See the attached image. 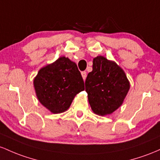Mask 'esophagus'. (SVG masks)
<instances>
[{
	"label": "esophagus",
	"instance_id": "34e87169",
	"mask_svg": "<svg viewBox=\"0 0 160 160\" xmlns=\"http://www.w3.org/2000/svg\"><path fill=\"white\" fill-rule=\"evenodd\" d=\"M82 78H83V79L85 80L86 77H87V72H86L85 71L82 72Z\"/></svg>",
	"mask_w": 160,
	"mask_h": 160
}]
</instances>
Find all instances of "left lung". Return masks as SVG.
Returning a JSON list of instances; mask_svg holds the SVG:
<instances>
[{
	"mask_svg": "<svg viewBox=\"0 0 160 160\" xmlns=\"http://www.w3.org/2000/svg\"><path fill=\"white\" fill-rule=\"evenodd\" d=\"M130 84L116 62L103 56L93 60V70L85 80V91L91 109L100 116L111 114L122 103Z\"/></svg>",
	"mask_w": 160,
	"mask_h": 160,
	"instance_id": "1",
	"label": "left lung"
}]
</instances>
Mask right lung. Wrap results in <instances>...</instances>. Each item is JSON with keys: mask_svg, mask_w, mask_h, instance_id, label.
<instances>
[{"mask_svg": "<svg viewBox=\"0 0 160 160\" xmlns=\"http://www.w3.org/2000/svg\"><path fill=\"white\" fill-rule=\"evenodd\" d=\"M34 86L39 101L53 113L66 111L75 95L85 90L77 65L65 57L41 69Z\"/></svg>", "mask_w": 160, "mask_h": 160, "instance_id": "add662e5", "label": "right lung"}]
</instances>
